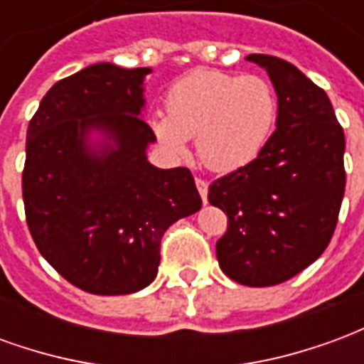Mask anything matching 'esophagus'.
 Masks as SVG:
<instances>
[{"instance_id": "34e87169", "label": "esophagus", "mask_w": 364, "mask_h": 364, "mask_svg": "<svg viewBox=\"0 0 364 364\" xmlns=\"http://www.w3.org/2000/svg\"><path fill=\"white\" fill-rule=\"evenodd\" d=\"M195 183H197V189H198V193H200L203 203H206V200H208V183H206L205 179H200V177H197V179H195Z\"/></svg>"}]
</instances>
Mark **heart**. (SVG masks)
<instances>
[{"instance_id": "heart-1", "label": "heart", "mask_w": 364, "mask_h": 364, "mask_svg": "<svg viewBox=\"0 0 364 364\" xmlns=\"http://www.w3.org/2000/svg\"><path fill=\"white\" fill-rule=\"evenodd\" d=\"M167 114L150 117L154 134L167 150L185 154L197 138L200 161L214 171H232L259 156L273 134L279 101L261 75L197 70L171 85Z\"/></svg>"}]
</instances>
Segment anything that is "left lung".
I'll list each match as a JSON object with an SVG mask.
<instances>
[{
	"instance_id": "8db88e82",
	"label": "left lung",
	"mask_w": 364,
	"mask_h": 364,
	"mask_svg": "<svg viewBox=\"0 0 364 364\" xmlns=\"http://www.w3.org/2000/svg\"><path fill=\"white\" fill-rule=\"evenodd\" d=\"M279 97L277 130L247 166L210 183L208 203L228 216L216 242L220 269L247 287L289 281L320 257L345 193V134L326 91L298 68L250 54Z\"/></svg>"
}]
</instances>
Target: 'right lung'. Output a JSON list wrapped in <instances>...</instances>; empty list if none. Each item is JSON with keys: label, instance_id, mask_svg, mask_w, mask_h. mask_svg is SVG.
<instances>
[{"label": "right lung", "instance_id": "obj_1", "mask_svg": "<svg viewBox=\"0 0 364 364\" xmlns=\"http://www.w3.org/2000/svg\"><path fill=\"white\" fill-rule=\"evenodd\" d=\"M150 68L93 64L54 83L27 128L23 203L38 252L68 282L91 294L148 287L166 230L203 200L187 167L146 158L156 134L142 119ZM101 129L114 146L95 154L85 136Z\"/></svg>", "mask_w": 364, "mask_h": 364}]
</instances>
